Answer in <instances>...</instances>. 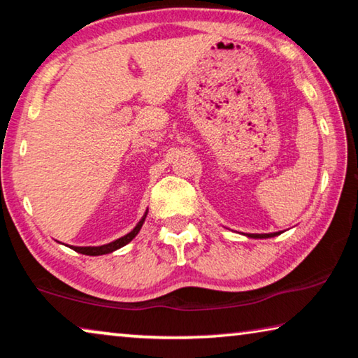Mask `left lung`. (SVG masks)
Instances as JSON below:
<instances>
[{"instance_id": "8db88e82", "label": "left lung", "mask_w": 358, "mask_h": 358, "mask_svg": "<svg viewBox=\"0 0 358 358\" xmlns=\"http://www.w3.org/2000/svg\"><path fill=\"white\" fill-rule=\"evenodd\" d=\"M280 232H271V234H248L250 237H255V239H266V237H274L279 236Z\"/></svg>"}]
</instances>
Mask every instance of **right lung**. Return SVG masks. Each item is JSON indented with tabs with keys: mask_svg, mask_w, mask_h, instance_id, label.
<instances>
[{
	"mask_svg": "<svg viewBox=\"0 0 358 358\" xmlns=\"http://www.w3.org/2000/svg\"><path fill=\"white\" fill-rule=\"evenodd\" d=\"M146 218V213L145 217L141 218L140 223L135 226V228L129 232V234H126L124 237H121V239H117L115 242H110L106 243V245H100V247H71L73 250L78 252V253H83V255H89V257H97V255H106V253H111L117 250V248H121L124 245H127V243L134 239L135 236L138 234V231L141 229V226H143V221Z\"/></svg>",
	"mask_w": 358,
	"mask_h": 358,
	"instance_id": "1",
	"label": "right lung"
}]
</instances>
